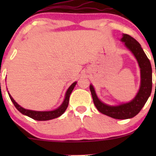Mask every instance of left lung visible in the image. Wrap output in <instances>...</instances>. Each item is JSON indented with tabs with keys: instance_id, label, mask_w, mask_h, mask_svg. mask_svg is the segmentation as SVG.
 <instances>
[{
	"instance_id": "left-lung-1",
	"label": "left lung",
	"mask_w": 156,
	"mask_h": 156,
	"mask_svg": "<svg viewBox=\"0 0 156 156\" xmlns=\"http://www.w3.org/2000/svg\"><path fill=\"white\" fill-rule=\"evenodd\" d=\"M121 42L133 53L140 68V87L133 100L125 103L110 105L104 103L98 98L92 84H90L91 94L97 109L102 114L117 119L133 118L139 114L148 100L152 92V67L150 60L141 47V44L130 35L123 34Z\"/></svg>"
}]
</instances>
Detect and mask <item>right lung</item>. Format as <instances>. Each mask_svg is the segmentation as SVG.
<instances>
[{"mask_svg":"<svg viewBox=\"0 0 156 156\" xmlns=\"http://www.w3.org/2000/svg\"><path fill=\"white\" fill-rule=\"evenodd\" d=\"M77 82L75 81L74 83H73L70 85V87L68 88V89L66 92L65 94V98L63 103H62V105L59 107H58L57 108L54 109L53 111H45V112H39V111H33V110H29V109H26L23 108L22 106H20L18 103H16L15 100L13 99L9 93H8L9 98L12 101L13 104L15 105L16 108L19 111L21 114H24V115L28 116V117L32 118V119H35V120L38 121H46V120H50V119H55L60 117L61 115L64 114V112L67 109L68 104H69V96H70L71 93H72L73 89L76 87Z\"/></svg>","mask_w":156,"mask_h":156,"instance_id":"right-lung-1","label":"right lung"}]
</instances>
